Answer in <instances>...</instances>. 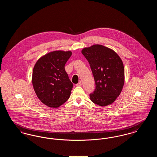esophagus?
<instances>
[{"instance_id":"esophagus-1","label":"esophagus","mask_w":157,"mask_h":157,"mask_svg":"<svg viewBox=\"0 0 157 157\" xmlns=\"http://www.w3.org/2000/svg\"><path fill=\"white\" fill-rule=\"evenodd\" d=\"M76 86H82V82H79V83H78L76 85Z\"/></svg>"}]
</instances>
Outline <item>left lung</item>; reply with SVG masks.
Returning a JSON list of instances; mask_svg holds the SVG:
<instances>
[{
    "instance_id": "1",
    "label": "left lung",
    "mask_w": 157,
    "mask_h": 157,
    "mask_svg": "<svg viewBox=\"0 0 157 157\" xmlns=\"http://www.w3.org/2000/svg\"><path fill=\"white\" fill-rule=\"evenodd\" d=\"M88 60L94 77L96 88L90 95L94 104L105 106L112 104L122 90L125 73L123 62L111 49L94 45L81 51Z\"/></svg>"
}]
</instances>
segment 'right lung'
I'll use <instances>...</instances> for the list:
<instances>
[{
    "mask_svg": "<svg viewBox=\"0 0 157 157\" xmlns=\"http://www.w3.org/2000/svg\"><path fill=\"white\" fill-rule=\"evenodd\" d=\"M70 51H55L40 57L32 72V82L39 99L50 108H58L71 95L73 84L65 70Z\"/></svg>",
    "mask_w": 157,
    "mask_h": 157,
    "instance_id": "1",
    "label": "right lung"
}]
</instances>
